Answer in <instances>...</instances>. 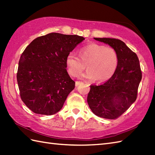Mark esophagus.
<instances>
[{"label": "esophagus", "mask_w": 155, "mask_h": 155, "mask_svg": "<svg viewBox=\"0 0 155 155\" xmlns=\"http://www.w3.org/2000/svg\"><path fill=\"white\" fill-rule=\"evenodd\" d=\"M82 83V82L81 81H76V83H75V85L76 86H78V85L79 84H81Z\"/></svg>", "instance_id": "34e87169"}]
</instances>
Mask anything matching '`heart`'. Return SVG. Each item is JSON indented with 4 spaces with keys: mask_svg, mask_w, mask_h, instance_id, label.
I'll return each mask as SVG.
<instances>
[{
    "mask_svg": "<svg viewBox=\"0 0 155 155\" xmlns=\"http://www.w3.org/2000/svg\"><path fill=\"white\" fill-rule=\"evenodd\" d=\"M78 57L73 52L66 58L68 73L77 77L85 68L87 72L82 77L94 79L97 83H104L113 77L118 64V56L113 48L97 43H90L78 51Z\"/></svg>",
    "mask_w": 155,
    "mask_h": 155,
    "instance_id": "1",
    "label": "heart"
}]
</instances>
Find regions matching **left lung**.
<instances>
[{
	"label": "left lung",
	"instance_id": "8db88e82",
	"mask_svg": "<svg viewBox=\"0 0 155 155\" xmlns=\"http://www.w3.org/2000/svg\"><path fill=\"white\" fill-rule=\"evenodd\" d=\"M110 45L117 51L118 64L109 80L100 85L91 84L87 103L97 116L116 119L136 101L142 79L139 60L124 42L116 38H94Z\"/></svg>",
	"mask_w": 155,
	"mask_h": 155
}]
</instances>
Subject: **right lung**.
Listing matches in <instances>:
<instances>
[{
  "instance_id": "obj_1",
  "label": "right lung",
  "mask_w": 155,
  "mask_h": 155,
  "mask_svg": "<svg viewBox=\"0 0 155 155\" xmlns=\"http://www.w3.org/2000/svg\"><path fill=\"white\" fill-rule=\"evenodd\" d=\"M84 40L78 35L52 32L34 39L22 53L16 74L20 96L36 114L52 115L63 107L75 82L66 58Z\"/></svg>"
}]
</instances>
